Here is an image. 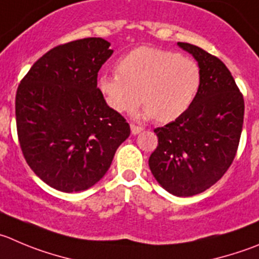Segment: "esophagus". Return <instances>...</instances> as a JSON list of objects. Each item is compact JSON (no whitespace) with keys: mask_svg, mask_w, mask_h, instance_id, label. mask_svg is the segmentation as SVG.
I'll return each instance as SVG.
<instances>
[{"mask_svg":"<svg viewBox=\"0 0 259 259\" xmlns=\"http://www.w3.org/2000/svg\"><path fill=\"white\" fill-rule=\"evenodd\" d=\"M144 130H142L141 127H139V125H135V124H131V134L132 135H139L140 132H142Z\"/></svg>","mask_w":259,"mask_h":259,"instance_id":"obj_1","label":"esophagus"}]
</instances>
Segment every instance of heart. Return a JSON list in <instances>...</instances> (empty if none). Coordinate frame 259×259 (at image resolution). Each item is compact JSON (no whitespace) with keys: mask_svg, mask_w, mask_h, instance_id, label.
<instances>
[{"mask_svg":"<svg viewBox=\"0 0 259 259\" xmlns=\"http://www.w3.org/2000/svg\"><path fill=\"white\" fill-rule=\"evenodd\" d=\"M118 73L102 75L98 88L115 112H132L145 102L141 115L171 122L189 109L202 83L199 65L166 49L140 47L117 63Z\"/></svg>","mask_w":259,"mask_h":259,"instance_id":"heart-1","label":"heart"}]
</instances>
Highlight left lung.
<instances>
[{
  "label": "left lung",
  "mask_w": 259,
  "mask_h": 259,
  "mask_svg": "<svg viewBox=\"0 0 259 259\" xmlns=\"http://www.w3.org/2000/svg\"><path fill=\"white\" fill-rule=\"evenodd\" d=\"M193 56L202 83L193 104L174 122L155 130L149 166L169 193H202L225 174L235 157L244 119V99L225 65L199 47L178 43Z\"/></svg>",
  "instance_id": "8db88e82"
}]
</instances>
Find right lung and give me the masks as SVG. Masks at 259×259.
Segmentation results:
<instances>
[{
  "label": "right lung",
  "instance_id": "obj_1",
  "mask_svg": "<svg viewBox=\"0 0 259 259\" xmlns=\"http://www.w3.org/2000/svg\"><path fill=\"white\" fill-rule=\"evenodd\" d=\"M103 38L62 44L39 58L17 88L19 142L31 170L57 191L97 184L131 130L98 89L113 54Z\"/></svg>",
  "mask_w": 259,
  "mask_h": 259
}]
</instances>
